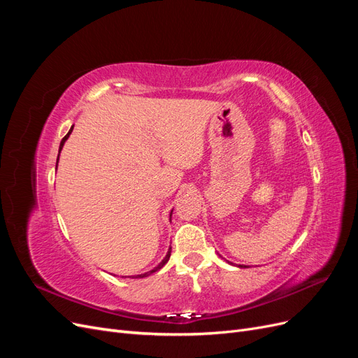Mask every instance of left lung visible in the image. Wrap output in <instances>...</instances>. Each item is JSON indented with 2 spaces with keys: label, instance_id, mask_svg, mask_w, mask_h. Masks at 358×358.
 <instances>
[{
  "label": "left lung",
  "instance_id": "1",
  "mask_svg": "<svg viewBox=\"0 0 358 358\" xmlns=\"http://www.w3.org/2000/svg\"><path fill=\"white\" fill-rule=\"evenodd\" d=\"M229 263H230V262H229ZM230 264H233V263H230ZM237 267H241V268H242V267H248V266H243V264H239V266H237Z\"/></svg>",
  "mask_w": 358,
  "mask_h": 358
}]
</instances>
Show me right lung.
Listing matches in <instances>:
<instances>
[{
    "instance_id": "obj_1",
    "label": "right lung",
    "mask_w": 358,
    "mask_h": 358,
    "mask_svg": "<svg viewBox=\"0 0 358 358\" xmlns=\"http://www.w3.org/2000/svg\"><path fill=\"white\" fill-rule=\"evenodd\" d=\"M74 127V125H73ZM73 127L70 128V131L67 133V136L64 137L62 140H61V145H59V152L62 150V148H64V143H66V140L70 137V134H71V131H73ZM58 159H59V155H58V158H57V167H58ZM171 213H173V210L170 212V221H171ZM170 254H171V246L169 248V251H167V254H166V257H164V259H162V262L158 264V266H155L152 270H149V272H145V273H142V275H137L136 278H146V276H149V275H152V273H155L157 270H159L162 266H164L167 262H169V258H170ZM124 278V276H122Z\"/></svg>"
}]
</instances>
